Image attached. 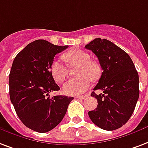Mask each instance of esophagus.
I'll return each mask as SVG.
<instances>
[{
  "mask_svg": "<svg viewBox=\"0 0 148 148\" xmlns=\"http://www.w3.org/2000/svg\"><path fill=\"white\" fill-rule=\"evenodd\" d=\"M88 97V95H82V96H76L75 98L77 99H85V98H87Z\"/></svg>",
  "mask_w": 148,
  "mask_h": 148,
  "instance_id": "1",
  "label": "esophagus"
}]
</instances>
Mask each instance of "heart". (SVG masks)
<instances>
[{
    "mask_svg": "<svg viewBox=\"0 0 148 148\" xmlns=\"http://www.w3.org/2000/svg\"><path fill=\"white\" fill-rule=\"evenodd\" d=\"M68 66L77 65L76 75L77 77L69 79L63 86V91L67 95H79L86 92L90 87V80L98 81L101 74V65L88 53L81 49H73L62 56ZM50 73L56 82H62L66 78L68 69L58 60H53L50 65Z\"/></svg>",
    "mask_w": 148,
    "mask_h": 148,
    "instance_id": "obj_1",
    "label": "heart"
}]
</instances>
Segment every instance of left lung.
Masks as SVG:
<instances>
[{
    "label": "left lung",
    "mask_w": 148,
    "mask_h": 148,
    "mask_svg": "<svg viewBox=\"0 0 148 148\" xmlns=\"http://www.w3.org/2000/svg\"><path fill=\"white\" fill-rule=\"evenodd\" d=\"M98 57L103 72L94 88L103 94L92 92L97 108L88 112L97 127L114 130L123 127L134 111L139 98V76L130 56L113 42L97 38L85 46Z\"/></svg>",
    "instance_id": "obj_1"
}]
</instances>
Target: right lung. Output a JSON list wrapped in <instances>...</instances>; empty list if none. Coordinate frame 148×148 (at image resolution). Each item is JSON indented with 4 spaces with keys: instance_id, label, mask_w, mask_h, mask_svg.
Instances as JSON below:
<instances>
[{
    "instance_id": "right-lung-1",
    "label": "right lung",
    "mask_w": 148,
    "mask_h": 148,
    "mask_svg": "<svg viewBox=\"0 0 148 148\" xmlns=\"http://www.w3.org/2000/svg\"><path fill=\"white\" fill-rule=\"evenodd\" d=\"M68 46H56L43 39L27 45L15 56L9 74V95L18 116L34 131L47 133L66 114L73 97L49 93L60 90L50 73L54 56Z\"/></svg>"
}]
</instances>
